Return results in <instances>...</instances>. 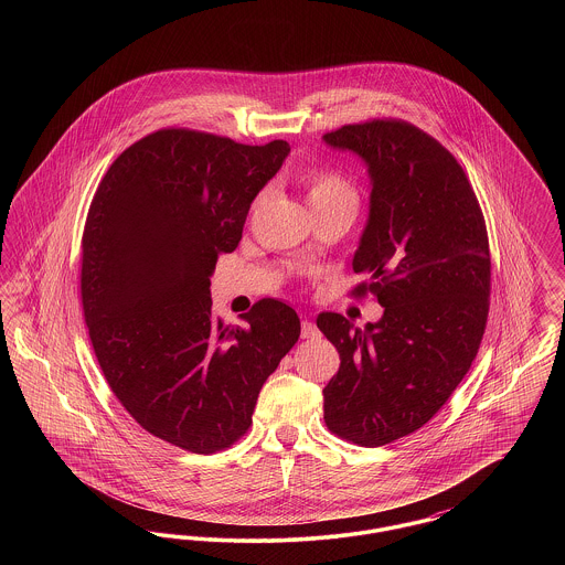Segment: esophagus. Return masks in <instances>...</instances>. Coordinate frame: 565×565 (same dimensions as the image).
<instances>
[{"instance_id": "obj_1", "label": "esophagus", "mask_w": 565, "mask_h": 565, "mask_svg": "<svg viewBox=\"0 0 565 565\" xmlns=\"http://www.w3.org/2000/svg\"><path fill=\"white\" fill-rule=\"evenodd\" d=\"M320 334V330H318V326L311 322V320H302L300 322V337L302 339H316Z\"/></svg>"}]
</instances>
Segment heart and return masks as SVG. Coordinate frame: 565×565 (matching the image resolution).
I'll use <instances>...</instances> for the list:
<instances>
[{"instance_id": "obj_1", "label": "heart", "mask_w": 565, "mask_h": 565, "mask_svg": "<svg viewBox=\"0 0 565 565\" xmlns=\"http://www.w3.org/2000/svg\"><path fill=\"white\" fill-rule=\"evenodd\" d=\"M300 182L307 190V201H309L311 210L322 207V205H328L339 199L355 201V190L351 186L350 180L334 169H328V167L309 169L302 173Z\"/></svg>"}]
</instances>
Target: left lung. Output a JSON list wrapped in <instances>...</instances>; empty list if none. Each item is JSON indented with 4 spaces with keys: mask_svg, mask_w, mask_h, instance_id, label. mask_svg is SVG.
<instances>
[{
    "mask_svg": "<svg viewBox=\"0 0 565 565\" xmlns=\"http://www.w3.org/2000/svg\"><path fill=\"white\" fill-rule=\"evenodd\" d=\"M360 154L371 173V215L353 273L371 281L383 318L355 328L341 313L318 328L341 355L323 387L328 430L360 447L408 436L443 408L483 339L491 258L483 212L456 157L401 118H375L323 135Z\"/></svg>",
    "mask_w": 565,
    "mask_h": 565,
    "instance_id": "obj_1",
    "label": "left lung"
}]
</instances>
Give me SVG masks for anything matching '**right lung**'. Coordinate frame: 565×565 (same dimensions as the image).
<instances>
[{"label": "right lung", "instance_id": "right-lung-1", "mask_svg": "<svg viewBox=\"0 0 565 565\" xmlns=\"http://www.w3.org/2000/svg\"><path fill=\"white\" fill-rule=\"evenodd\" d=\"M290 146L169 127L109 164L82 233L84 320L109 390L152 436L210 456L252 426L263 383L300 337L263 298L243 326L212 316L210 277Z\"/></svg>", "mask_w": 565, "mask_h": 565}]
</instances>
